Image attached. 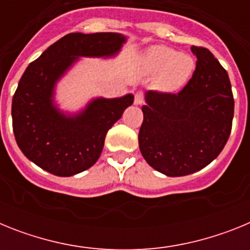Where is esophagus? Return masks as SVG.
I'll list each match as a JSON object with an SVG mask.
<instances>
[{
  "label": "esophagus",
  "instance_id": "1",
  "mask_svg": "<svg viewBox=\"0 0 250 250\" xmlns=\"http://www.w3.org/2000/svg\"><path fill=\"white\" fill-rule=\"evenodd\" d=\"M143 103H144V96H143V92H140V91L135 92L134 104H135V105H141Z\"/></svg>",
  "mask_w": 250,
  "mask_h": 250
}]
</instances>
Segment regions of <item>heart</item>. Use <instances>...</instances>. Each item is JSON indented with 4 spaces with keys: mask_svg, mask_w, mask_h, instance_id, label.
Instances as JSON below:
<instances>
[{
    "mask_svg": "<svg viewBox=\"0 0 250 250\" xmlns=\"http://www.w3.org/2000/svg\"><path fill=\"white\" fill-rule=\"evenodd\" d=\"M147 71L160 75L159 85L164 91L175 92L183 89L195 70V61L191 56L180 54L167 46H152L143 57Z\"/></svg>",
    "mask_w": 250,
    "mask_h": 250,
    "instance_id": "1",
    "label": "heart"
}]
</instances>
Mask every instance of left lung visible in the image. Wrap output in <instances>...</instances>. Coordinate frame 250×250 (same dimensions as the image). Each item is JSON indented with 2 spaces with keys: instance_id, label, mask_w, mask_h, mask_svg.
Here are the masks:
<instances>
[{
  "instance_id": "1",
  "label": "left lung",
  "mask_w": 250,
  "mask_h": 250,
  "mask_svg": "<svg viewBox=\"0 0 250 250\" xmlns=\"http://www.w3.org/2000/svg\"><path fill=\"white\" fill-rule=\"evenodd\" d=\"M193 77L178 94L145 92L139 147L147 164L167 176L196 173L219 155L234 115L229 76L210 51L191 46Z\"/></svg>"
}]
</instances>
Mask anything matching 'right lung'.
<instances>
[{"label":"right lung","instance_id":"obj_1","mask_svg":"<svg viewBox=\"0 0 250 250\" xmlns=\"http://www.w3.org/2000/svg\"><path fill=\"white\" fill-rule=\"evenodd\" d=\"M125 42L126 36L116 32L68 34L27 66L13 95L12 126L28 160L57 176H72L98 161L106 134L134 95L95 98L72 114L55 103V89L80 57H112Z\"/></svg>","mask_w":250,"mask_h":250}]
</instances>
